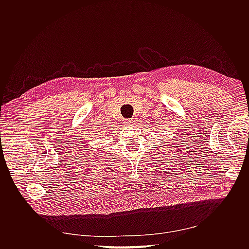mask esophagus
<instances>
[{"label":"esophagus","mask_w":249,"mask_h":249,"mask_svg":"<svg viewBox=\"0 0 249 249\" xmlns=\"http://www.w3.org/2000/svg\"><path fill=\"white\" fill-rule=\"evenodd\" d=\"M134 120L133 119H126L125 121H124V125L125 126H130V125H133L134 124Z\"/></svg>","instance_id":"obj_1"}]
</instances>
